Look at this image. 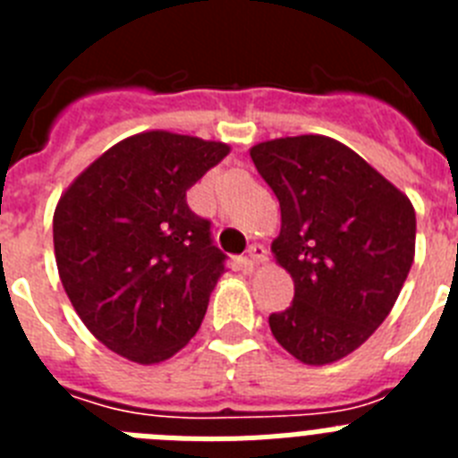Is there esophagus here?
<instances>
[{
    "mask_svg": "<svg viewBox=\"0 0 458 458\" xmlns=\"http://www.w3.org/2000/svg\"><path fill=\"white\" fill-rule=\"evenodd\" d=\"M268 261V252H266L264 245H252V248L248 250V264L252 266H261Z\"/></svg>",
    "mask_w": 458,
    "mask_h": 458,
    "instance_id": "esophagus-1",
    "label": "esophagus"
}]
</instances>
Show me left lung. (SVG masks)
<instances>
[{"instance_id": "left-lung-1", "label": "left lung", "mask_w": 458, "mask_h": 458, "mask_svg": "<svg viewBox=\"0 0 458 458\" xmlns=\"http://www.w3.org/2000/svg\"><path fill=\"white\" fill-rule=\"evenodd\" d=\"M282 226L270 250L293 302L270 314L273 337L305 365H330L386 321L415 257V208L342 141L279 137L250 148Z\"/></svg>"}]
</instances>
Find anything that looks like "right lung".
<instances>
[{
	"label": "right lung",
	"instance_id": "obj_1",
	"mask_svg": "<svg viewBox=\"0 0 458 458\" xmlns=\"http://www.w3.org/2000/svg\"><path fill=\"white\" fill-rule=\"evenodd\" d=\"M229 144L167 131L125 137L56 201L55 259L89 333L137 365L179 353L204 321L225 254L185 192Z\"/></svg>",
	"mask_w": 458,
	"mask_h": 458
}]
</instances>
